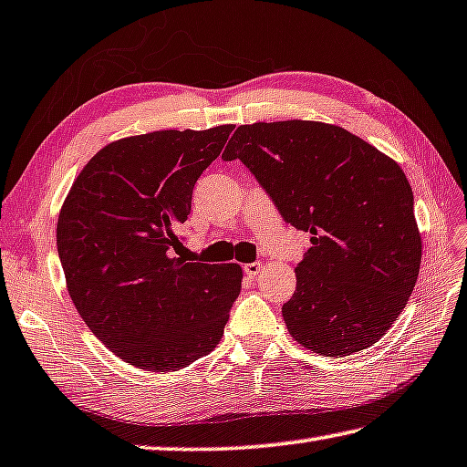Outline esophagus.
Returning <instances> with one entry per match:
<instances>
[{
    "instance_id": "esophagus-1",
    "label": "esophagus",
    "mask_w": 467,
    "mask_h": 467,
    "mask_svg": "<svg viewBox=\"0 0 467 467\" xmlns=\"http://www.w3.org/2000/svg\"><path fill=\"white\" fill-rule=\"evenodd\" d=\"M261 271H263V263H258V261L244 265V274H246L248 277H256Z\"/></svg>"
}]
</instances>
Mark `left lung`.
Returning a JSON list of instances; mask_svg holds the SVG:
<instances>
[{"mask_svg":"<svg viewBox=\"0 0 467 467\" xmlns=\"http://www.w3.org/2000/svg\"><path fill=\"white\" fill-rule=\"evenodd\" d=\"M221 159L240 161L285 223L313 235L282 306L292 338L326 357L382 338L421 263L403 169L347 129L315 120L242 125Z\"/></svg>","mask_w":467,"mask_h":467,"instance_id":"8db88e82","label":"left lung"}]
</instances>
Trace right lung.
<instances>
[{
	"label": "right lung",
	"instance_id": "add662e5",
	"mask_svg": "<svg viewBox=\"0 0 467 467\" xmlns=\"http://www.w3.org/2000/svg\"><path fill=\"white\" fill-rule=\"evenodd\" d=\"M232 131L109 143L64 200L56 240L70 298L96 338L140 369L175 371L211 353L240 294V265L175 256L193 185Z\"/></svg>",
	"mask_w": 467,
	"mask_h": 467
}]
</instances>
